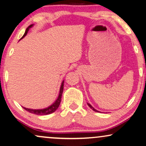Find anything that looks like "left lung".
Here are the masks:
<instances>
[{
	"instance_id": "left-lung-1",
	"label": "left lung",
	"mask_w": 146,
	"mask_h": 146,
	"mask_svg": "<svg viewBox=\"0 0 146 146\" xmlns=\"http://www.w3.org/2000/svg\"><path fill=\"white\" fill-rule=\"evenodd\" d=\"M87 104H88V106H89V107H90L91 109H92V110H93V111H96V112H99V111H98V110H96V109H94V108H93L92 107V106H91L90 105V104H88V103H87Z\"/></svg>"
}]
</instances>
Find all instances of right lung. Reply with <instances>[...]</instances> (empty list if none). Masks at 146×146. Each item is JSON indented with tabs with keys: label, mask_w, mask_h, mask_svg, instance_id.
<instances>
[{
	"label": "right lung",
	"mask_w": 146,
	"mask_h": 146,
	"mask_svg": "<svg viewBox=\"0 0 146 146\" xmlns=\"http://www.w3.org/2000/svg\"><path fill=\"white\" fill-rule=\"evenodd\" d=\"M34 25V24H31L30 25L29 27H28L27 29L25 30V32L24 35H23L22 37L21 38V39H22L23 38H24L25 36H26V35L27 34L28 31H29V29L33 27ZM20 39V40H21ZM64 80H63L62 82V84H61L60 88V92H59V95H58V98L56 99V100L54 102L53 104L50 105V106H48V108H46L44 109H38V110H33V109H29V108H26L23 107L24 108V110H25L26 111H27L28 112L31 113H33L35 115H48L52 113H54L55 111H56V110L58 108V107L60 106V102H61V99H62V93H63V90H64Z\"/></svg>",
	"instance_id": "1"
}]
</instances>
